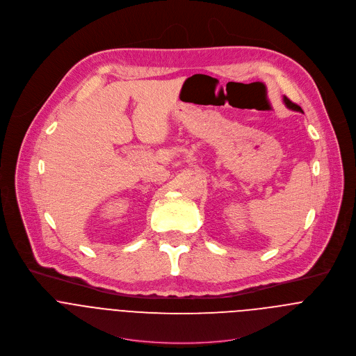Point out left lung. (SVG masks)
Masks as SVG:
<instances>
[{
	"mask_svg": "<svg viewBox=\"0 0 356 356\" xmlns=\"http://www.w3.org/2000/svg\"><path fill=\"white\" fill-rule=\"evenodd\" d=\"M284 103H285V106H286L289 110H293V111H299V113H303V111H302V108H300L298 104L292 103L289 99L284 97Z\"/></svg>",
	"mask_w": 356,
	"mask_h": 356,
	"instance_id": "1",
	"label": "left lung"
}]
</instances>
